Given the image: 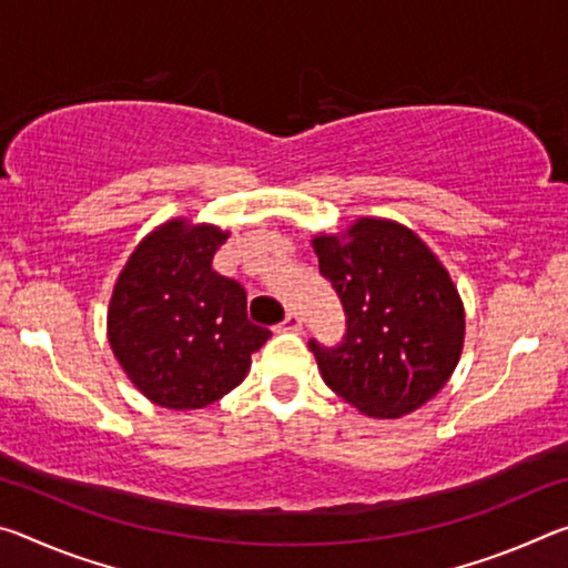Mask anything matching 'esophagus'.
Returning <instances> with one entry per match:
<instances>
[{
    "label": "esophagus",
    "mask_w": 568,
    "mask_h": 568,
    "mask_svg": "<svg viewBox=\"0 0 568 568\" xmlns=\"http://www.w3.org/2000/svg\"><path fill=\"white\" fill-rule=\"evenodd\" d=\"M301 325H303L301 315H297V313H287L285 318H283V323H281V328H283V331H301Z\"/></svg>",
    "instance_id": "34e87169"
}]
</instances>
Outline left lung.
Segmentation results:
<instances>
[{"mask_svg": "<svg viewBox=\"0 0 568 568\" xmlns=\"http://www.w3.org/2000/svg\"><path fill=\"white\" fill-rule=\"evenodd\" d=\"M313 250L345 311L341 345L307 343L325 386L373 418L420 408L464 351V303L446 267L413 230L381 217L315 235Z\"/></svg>", "mask_w": 568, "mask_h": 568, "instance_id": "8db88e82", "label": "left lung"}]
</instances>
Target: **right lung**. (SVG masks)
I'll list each match as a JSON object with an SVG mask.
<instances>
[{"label": "right lung", "mask_w": 568, "mask_h": 568, "mask_svg": "<svg viewBox=\"0 0 568 568\" xmlns=\"http://www.w3.org/2000/svg\"><path fill=\"white\" fill-rule=\"evenodd\" d=\"M230 233L168 220L134 247L108 311L112 353L142 396L205 408L240 386L271 331L247 321L243 285L213 271Z\"/></svg>", "instance_id": "add662e5"}]
</instances>
